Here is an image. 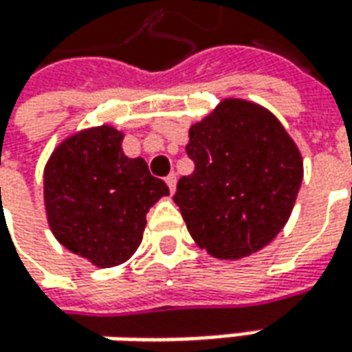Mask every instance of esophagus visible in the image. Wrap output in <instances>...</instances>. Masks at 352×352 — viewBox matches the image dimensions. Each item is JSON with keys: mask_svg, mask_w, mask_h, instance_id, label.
Instances as JSON below:
<instances>
[{"mask_svg": "<svg viewBox=\"0 0 352 352\" xmlns=\"http://www.w3.org/2000/svg\"><path fill=\"white\" fill-rule=\"evenodd\" d=\"M165 183H167L169 190L173 192V190H175V185H177V175H175V173H169V175L165 177Z\"/></svg>", "mask_w": 352, "mask_h": 352, "instance_id": "1", "label": "esophagus"}]
</instances>
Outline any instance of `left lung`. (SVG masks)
Segmentation results:
<instances>
[{
    "mask_svg": "<svg viewBox=\"0 0 352 352\" xmlns=\"http://www.w3.org/2000/svg\"><path fill=\"white\" fill-rule=\"evenodd\" d=\"M195 171L173 200L197 245L218 259H241L285 228L302 185V157L263 107L228 99L190 128Z\"/></svg>",
    "mask_w": 352,
    "mask_h": 352,
    "instance_id": "1",
    "label": "left lung"
}]
</instances>
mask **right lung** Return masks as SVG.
I'll use <instances>...</instances> for the list:
<instances>
[{"label": "right lung", "mask_w": 352, "mask_h": 352, "mask_svg": "<svg viewBox=\"0 0 352 352\" xmlns=\"http://www.w3.org/2000/svg\"><path fill=\"white\" fill-rule=\"evenodd\" d=\"M122 134L101 126L62 142L44 169V202L56 239L97 267L138 249L146 214L169 188L142 157L124 155Z\"/></svg>", "instance_id": "1"}]
</instances>
